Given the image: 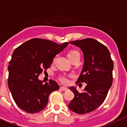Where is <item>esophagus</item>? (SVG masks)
I'll return each instance as SVG.
<instances>
[{
	"mask_svg": "<svg viewBox=\"0 0 127 127\" xmlns=\"http://www.w3.org/2000/svg\"><path fill=\"white\" fill-rule=\"evenodd\" d=\"M61 90H62L63 91H67L68 89L67 88H66V87L62 86V87H61Z\"/></svg>",
	"mask_w": 127,
	"mask_h": 127,
	"instance_id": "34e87169",
	"label": "esophagus"
}]
</instances>
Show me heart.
<instances>
[{
	"instance_id": "1",
	"label": "heart",
	"mask_w": 127,
	"mask_h": 127,
	"mask_svg": "<svg viewBox=\"0 0 127 127\" xmlns=\"http://www.w3.org/2000/svg\"><path fill=\"white\" fill-rule=\"evenodd\" d=\"M76 53H79V52L77 51H72L69 52V53L68 54V56L69 57H70L72 55H74V54ZM70 77H71V76H68L66 74H62V75H60L59 76V80L63 84H68L69 83V78Z\"/></svg>"
}]
</instances>
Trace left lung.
<instances>
[{
    "instance_id": "8db88e82",
    "label": "left lung",
    "mask_w": 127,
    "mask_h": 127,
    "mask_svg": "<svg viewBox=\"0 0 127 127\" xmlns=\"http://www.w3.org/2000/svg\"><path fill=\"white\" fill-rule=\"evenodd\" d=\"M69 43L80 48L84 57L76 84L85 82L87 85L82 92L74 86L70 88L74 97L68 107L73 112L85 114L96 109L106 98L113 82V62L108 49L95 39L87 38Z\"/></svg>"
}]
</instances>
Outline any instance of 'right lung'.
Segmentation results:
<instances>
[{"label": "right lung", "mask_w": 127, "mask_h": 127, "mask_svg": "<svg viewBox=\"0 0 127 127\" xmlns=\"http://www.w3.org/2000/svg\"><path fill=\"white\" fill-rule=\"evenodd\" d=\"M68 45L35 38L14 51L8 68V85L15 103L22 110L29 113L39 112L47 106L50 94L59 89L55 81L49 80L44 84L38 77Z\"/></svg>", "instance_id": "right-lung-1"}]
</instances>
